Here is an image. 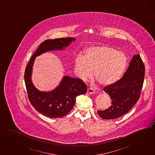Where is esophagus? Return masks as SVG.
Here are the masks:
<instances>
[{"label": "esophagus", "instance_id": "34e87169", "mask_svg": "<svg viewBox=\"0 0 155 155\" xmlns=\"http://www.w3.org/2000/svg\"><path fill=\"white\" fill-rule=\"evenodd\" d=\"M95 93V90L93 88H89L87 90V93L88 94H93Z\"/></svg>", "mask_w": 155, "mask_h": 155}]
</instances>
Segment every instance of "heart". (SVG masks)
<instances>
[{
	"mask_svg": "<svg viewBox=\"0 0 155 155\" xmlns=\"http://www.w3.org/2000/svg\"><path fill=\"white\" fill-rule=\"evenodd\" d=\"M127 65L124 54L106 45L90 47L84 57L78 56L75 62V71L80 78L86 81L93 75L99 84L109 85L117 82Z\"/></svg>",
	"mask_w": 155,
	"mask_h": 155,
	"instance_id": "1",
	"label": "heart"
}]
</instances>
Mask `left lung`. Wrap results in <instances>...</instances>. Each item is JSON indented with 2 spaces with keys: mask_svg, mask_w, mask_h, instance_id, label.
Here are the masks:
<instances>
[{
  "mask_svg": "<svg viewBox=\"0 0 155 155\" xmlns=\"http://www.w3.org/2000/svg\"><path fill=\"white\" fill-rule=\"evenodd\" d=\"M145 76V66L139 54L133 57L120 80L105 87L103 90L111 99L109 108L97 111L104 119H114L128 113L137 102Z\"/></svg>",
  "mask_w": 155,
  "mask_h": 155,
  "instance_id": "obj_1",
  "label": "left lung"
}]
</instances>
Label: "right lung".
Returning <instances> with one entry per match:
<instances>
[{
    "instance_id": "add662e5",
    "label": "right lung",
    "mask_w": 155,
    "mask_h": 155,
    "mask_svg": "<svg viewBox=\"0 0 155 155\" xmlns=\"http://www.w3.org/2000/svg\"><path fill=\"white\" fill-rule=\"evenodd\" d=\"M75 38H65L45 40L33 53L24 72V81L29 101L36 111L51 118L65 116L73 108L78 95L84 94L87 87L80 78L65 76L59 86L50 92L40 91L31 81L32 66L35 57L48 51L62 50Z\"/></svg>"
}]
</instances>
